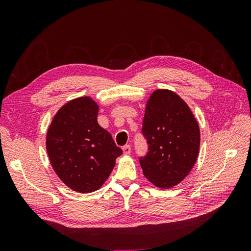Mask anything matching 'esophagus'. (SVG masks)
<instances>
[{
	"instance_id": "1",
	"label": "esophagus",
	"mask_w": 251,
	"mask_h": 251,
	"mask_svg": "<svg viewBox=\"0 0 251 251\" xmlns=\"http://www.w3.org/2000/svg\"><path fill=\"white\" fill-rule=\"evenodd\" d=\"M123 153H124V155H128L131 153V147L130 146H125L124 148H123Z\"/></svg>"
}]
</instances>
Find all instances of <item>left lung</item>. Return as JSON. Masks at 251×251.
Here are the masks:
<instances>
[{
  "mask_svg": "<svg viewBox=\"0 0 251 251\" xmlns=\"http://www.w3.org/2000/svg\"><path fill=\"white\" fill-rule=\"evenodd\" d=\"M142 134L148 154L139 158L146 178L159 188L183 180L199 155L200 128L186 102L173 91L151 93L144 112Z\"/></svg>",
  "mask_w": 251,
  "mask_h": 251,
  "instance_id": "obj_1",
  "label": "left lung"
}]
</instances>
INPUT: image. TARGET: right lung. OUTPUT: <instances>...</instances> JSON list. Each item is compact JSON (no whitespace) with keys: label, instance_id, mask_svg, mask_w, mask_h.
<instances>
[{"label":"right lung","instance_id":"right-lung-1","mask_svg":"<svg viewBox=\"0 0 251 251\" xmlns=\"http://www.w3.org/2000/svg\"><path fill=\"white\" fill-rule=\"evenodd\" d=\"M100 107L91 97L67 102L53 117L46 149L53 170L75 192L92 193L108 179L123 151L97 123Z\"/></svg>","mask_w":251,"mask_h":251}]
</instances>
